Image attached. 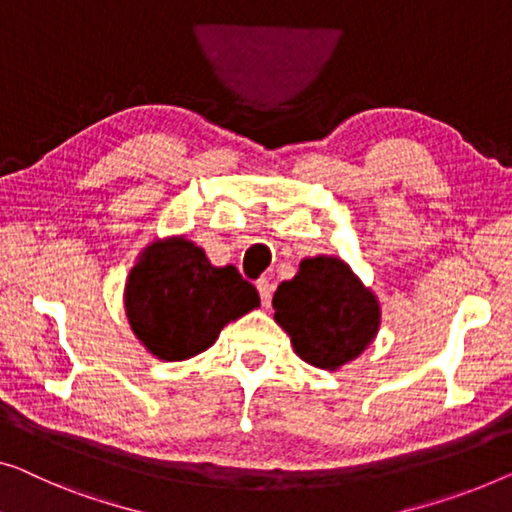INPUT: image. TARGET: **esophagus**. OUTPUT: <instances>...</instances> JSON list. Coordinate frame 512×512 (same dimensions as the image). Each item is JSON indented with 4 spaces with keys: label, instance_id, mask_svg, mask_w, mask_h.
<instances>
[{
    "label": "esophagus",
    "instance_id": "34e87169",
    "mask_svg": "<svg viewBox=\"0 0 512 512\" xmlns=\"http://www.w3.org/2000/svg\"><path fill=\"white\" fill-rule=\"evenodd\" d=\"M257 292H259V299H262V303L269 305L271 294H273V282L269 278H259L257 280Z\"/></svg>",
    "mask_w": 512,
    "mask_h": 512
}]
</instances>
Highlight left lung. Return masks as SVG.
<instances>
[{
	"label": "left lung",
	"mask_w": 512,
	"mask_h": 512,
	"mask_svg": "<svg viewBox=\"0 0 512 512\" xmlns=\"http://www.w3.org/2000/svg\"><path fill=\"white\" fill-rule=\"evenodd\" d=\"M273 310L299 358L331 372L361 356L381 326L377 294L335 255L303 257L299 273L278 285Z\"/></svg>",
	"instance_id": "8db88e82"
}]
</instances>
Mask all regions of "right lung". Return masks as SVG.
<instances>
[{
	"mask_svg": "<svg viewBox=\"0 0 512 512\" xmlns=\"http://www.w3.org/2000/svg\"><path fill=\"white\" fill-rule=\"evenodd\" d=\"M128 324L158 361H186L218 340L230 322L259 308V294L236 266H213L183 234L147 243L124 287Z\"/></svg>",
	"mask_w": 512,
	"mask_h": 512,
	"instance_id": "1",
	"label": "right lung"
}]
</instances>
